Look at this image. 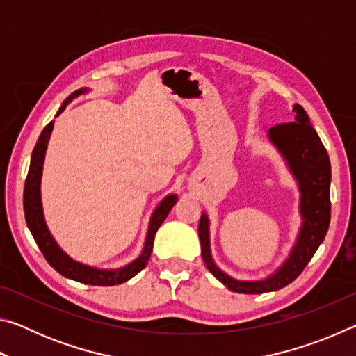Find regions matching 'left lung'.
Listing matches in <instances>:
<instances>
[{
	"label": "left lung",
	"instance_id": "left-lung-1",
	"mask_svg": "<svg viewBox=\"0 0 356 356\" xmlns=\"http://www.w3.org/2000/svg\"><path fill=\"white\" fill-rule=\"evenodd\" d=\"M293 113V122L275 125L268 130V140L286 160L289 171L297 180L300 190L301 227L291 254L281 267L267 278L257 281H242L229 276L213 262L210 252V221L207 213L201 215L197 232L204 262L209 272L232 292L264 293L291 284L303 272L327 236L331 215L330 159L303 106L295 104Z\"/></svg>",
	"mask_w": 356,
	"mask_h": 356
}]
</instances>
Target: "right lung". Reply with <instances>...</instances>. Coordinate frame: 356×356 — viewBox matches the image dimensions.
Returning a JSON list of instances; mask_svg holds the SVG:
<instances>
[{
  "label": "right lung",
  "mask_w": 356,
  "mask_h": 356,
  "mask_svg": "<svg viewBox=\"0 0 356 356\" xmlns=\"http://www.w3.org/2000/svg\"><path fill=\"white\" fill-rule=\"evenodd\" d=\"M88 91H89L88 88H81L78 89V91L72 92L69 97L63 102V105L58 110L56 116H59V114L65 110V106H67L72 100L76 99L78 95L86 94ZM53 124H55V120H51V122L42 130V134L39 136L38 143H35V147L31 155V165H29V171L25 182V191H23V209H25L26 225L33 234L35 243H38V246L40 248L42 254H44V257L47 259V262L50 264L58 273L65 276V278L83 282V284H89V286L122 284V282L134 278L136 273H140L141 270L146 267V264L150 259V254H152L155 232L159 231L161 222L165 221L168 213H170L171 209L174 207V204L177 202V195L171 193V195H168L165 200H161L159 206L155 207L149 221L146 242H144L141 254L138 256L135 261L124 265V267L113 268V270L95 268V267H91V265L75 261V259H72L67 252H64L61 246L56 243V240L53 238L51 232L48 231V226L45 222L44 209H42V200H40L42 168H44L45 150L48 146V141H50Z\"/></svg>",
  "instance_id": "right-lung-1"
}]
</instances>
